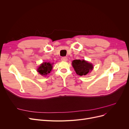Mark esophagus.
<instances>
[{"label":"esophagus","mask_w":129,"mask_h":129,"mask_svg":"<svg viewBox=\"0 0 129 129\" xmlns=\"http://www.w3.org/2000/svg\"><path fill=\"white\" fill-rule=\"evenodd\" d=\"M67 57H65V56H63L61 57V60L63 61H67Z\"/></svg>","instance_id":"obj_1"}]
</instances>
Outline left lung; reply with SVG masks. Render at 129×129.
<instances>
[{
    "label": "left lung",
    "instance_id": "obj_1",
    "mask_svg": "<svg viewBox=\"0 0 129 129\" xmlns=\"http://www.w3.org/2000/svg\"><path fill=\"white\" fill-rule=\"evenodd\" d=\"M73 67L77 75H85L93 69L92 64L85 60H74L72 62Z\"/></svg>",
    "mask_w": 129,
    "mask_h": 129
}]
</instances>
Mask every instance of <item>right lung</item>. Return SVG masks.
I'll return each instance as SVG.
<instances>
[{"instance_id": "obj_1", "label": "right lung", "mask_w": 129, "mask_h": 129, "mask_svg": "<svg viewBox=\"0 0 129 129\" xmlns=\"http://www.w3.org/2000/svg\"><path fill=\"white\" fill-rule=\"evenodd\" d=\"M52 65L49 62H44L40 65L37 71L41 75H46L51 72L53 68Z\"/></svg>"}]
</instances>
